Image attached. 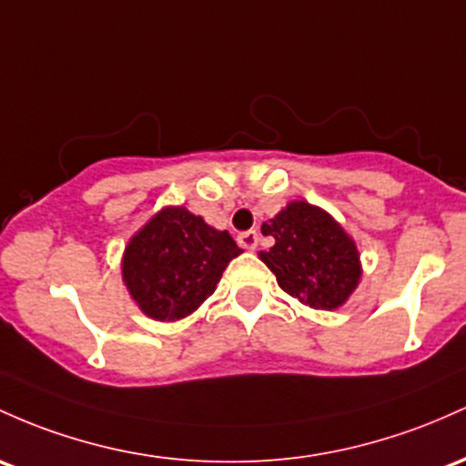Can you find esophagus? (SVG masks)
<instances>
[{
	"mask_svg": "<svg viewBox=\"0 0 466 466\" xmlns=\"http://www.w3.org/2000/svg\"><path fill=\"white\" fill-rule=\"evenodd\" d=\"M258 232L257 229H248V232H241L238 234V245H241V248H245V249H257V245H258Z\"/></svg>",
	"mask_w": 466,
	"mask_h": 466,
	"instance_id": "34e87169",
	"label": "esophagus"
}]
</instances>
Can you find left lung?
Here are the masks:
<instances>
[{"mask_svg":"<svg viewBox=\"0 0 466 466\" xmlns=\"http://www.w3.org/2000/svg\"><path fill=\"white\" fill-rule=\"evenodd\" d=\"M269 252L260 258L276 274L280 289L314 309H336L356 289L360 263L354 241L329 214L305 201H294L268 223Z\"/></svg>","mask_w":466,"mask_h":466,"instance_id":"left-lung-1","label":"left lung"}]
</instances>
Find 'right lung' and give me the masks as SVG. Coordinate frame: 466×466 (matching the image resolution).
Returning <instances> with one entry per match:
<instances>
[{"instance_id": "obj_1", "label": "right lung", "mask_w": 466, "mask_h": 466, "mask_svg": "<svg viewBox=\"0 0 466 466\" xmlns=\"http://www.w3.org/2000/svg\"><path fill=\"white\" fill-rule=\"evenodd\" d=\"M241 248L186 208H166L127 243L124 280L155 320H178L214 294L223 269Z\"/></svg>"}]
</instances>
